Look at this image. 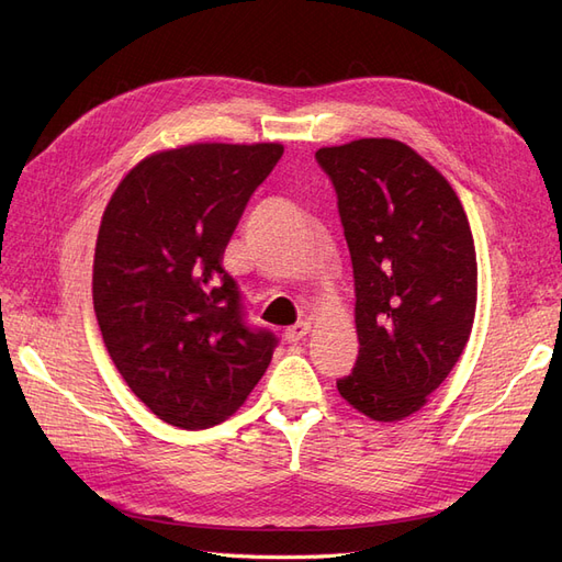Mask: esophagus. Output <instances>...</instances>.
Listing matches in <instances>:
<instances>
[{"instance_id": "34e87169", "label": "esophagus", "mask_w": 562, "mask_h": 562, "mask_svg": "<svg viewBox=\"0 0 562 562\" xmlns=\"http://www.w3.org/2000/svg\"><path fill=\"white\" fill-rule=\"evenodd\" d=\"M310 321H300V323H295V326H291L288 328L285 333H283V337H285V342H291V345H295V342H300V339H304V335L310 333Z\"/></svg>"}]
</instances>
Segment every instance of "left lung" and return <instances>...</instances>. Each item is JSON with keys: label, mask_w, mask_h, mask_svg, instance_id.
Returning <instances> with one entry per match:
<instances>
[{"label": "left lung", "mask_w": 562, "mask_h": 562, "mask_svg": "<svg viewBox=\"0 0 562 562\" xmlns=\"http://www.w3.org/2000/svg\"><path fill=\"white\" fill-rule=\"evenodd\" d=\"M353 267L359 359L337 380L378 422L417 413L462 356L479 267L467 213L450 182L413 147L363 138L321 147Z\"/></svg>", "instance_id": "1"}]
</instances>
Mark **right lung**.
<instances>
[{
  "label": "right lung",
  "mask_w": 562,
  "mask_h": 562,
  "mask_svg": "<svg viewBox=\"0 0 562 562\" xmlns=\"http://www.w3.org/2000/svg\"><path fill=\"white\" fill-rule=\"evenodd\" d=\"M283 155L277 143H199L143 159L100 223L93 310L124 382L180 429L234 415L279 339L246 321L223 255L252 192Z\"/></svg>",
  "instance_id": "right-lung-1"
}]
</instances>
